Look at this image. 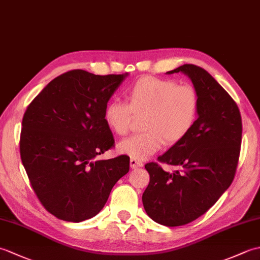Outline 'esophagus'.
Masks as SVG:
<instances>
[{
	"mask_svg": "<svg viewBox=\"0 0 260 260\" xmlns=\"http://www.w3.org/2000/svg\"><path fill=\"white\" fill-rule=\"evenodd\" d=\"M131 168L132 169H137V168H142L143 167V162L142 161H139V159L136 158H131Z\"/></svg>",
	"mask_w": 260,
	"mask_h": 260,
	"instance_id": "34e87169",
	"label": "esophagus"
}]
</instances>
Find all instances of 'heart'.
Segmentation results:
<instances>
[{
	"instance_id": "b5f03b06",
	"label": "heart",
	"mask_w": 260,
	"mask_h": 260,
	"mask_svg": "<svg viewBox=\"0 0 260 260\" xmlns=\"http://www.w3.org/2000/svg\"><path fill=\"white\" fill-rule=\"evenodd\" d=\"M126 103L113 99L104 107V120L116 135L128 133L134 116H144V132L121 141L120 154L145 159L167 143L174 145L184 140L194 126L199 113V96L190 84L171 79L142 77L125 90Z\"/></svg>"
}]
</instances>
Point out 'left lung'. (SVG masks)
<instances>
[{
  "mask_svg": "<svg viewBox=\"0 0 260 260\" xmlns=\"http://www.w3.org/2000/svg\"><path fill=\"white\" fill-rule=\"evenodd\" d=\"M180 71L198 92V119L184 140L157 157L181 170L169 173L157 163L145 164L150 183L142 197L148 217L167 227L193 221L218 201L233 183L241 146V115L234 99L203 68L189 63L168 74Z\"/></svg>",
  "mask_w": 260,
  "mask_h": 260,
  "instance_id": "1",
  "label": "left lung"
}]
</instances>
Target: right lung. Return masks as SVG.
<instances>
[{"mask_svg": "<svg viewBox=\"0 0 260 260\" xmlns=\"http://www.w3.org/2000/svg\"><path fill=\"white\" fill-rule=\"evenodd\" d=\"M126 76L70 70L49 82L26 107L22 164L42 206L60 220L80 222L96 215L128 172L127 155L95 159L115 146L104 107Z\"/></svg>", "mask_w": 260, "mask_h": 260, "instance_id": "1", "label": "right lung"}]
</instances>
